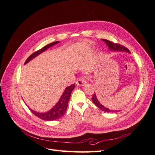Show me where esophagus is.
Returning a JSON list of instances; mask_svg holds the SVG:
<instances>
[{
  "instance_id": "obj_1",
  "label": "esophagus",
  "mask_w": 155,
  "mask_h": 155,
  "mask_svg": "<svg viewBox=\"0 0 155 155\" xmlns=\"http://www.w3.org/2000/svg\"><path fill=\"white\" fill-rule=\"evenodd\" d=\"M86 83V79L84 77H79L76 81V85L78 86H83Z\"/></svg>"
}]
</instances>
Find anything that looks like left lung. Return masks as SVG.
I'll return each instance as SVG.
<instances>
[{"label": "left lung", "mask_w": 155, "mask_h": 155, "mask_svg": "<svg viewBox=\"0 0 155 155\" xmlns=\"http://www.w3.org/2000/svg\"><path fill=\"white\" fill-rule=\"evenodd\" d=\"M103 41H104L105 43H106V45L108 46H109V48H110V50H114V51H127V52H130L129 50L127 48L125 47V46L120 45V44L112 43V42H111L109 40H107V39H103ZM92 100V101H93L94 104L98 108H99V109H100L103 111H105L106 112H116V111L118 112V110H110L109 109H107V108L103 106L100 104V103L98 101L95 94H93Z\"/></svg>", "instance_id": "8db88e82"}]
</instances>
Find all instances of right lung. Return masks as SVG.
<instances>
[{
  "label": "right lung",
  "mask_w": 155,
  "mask_h": 155,
  "mask_svg": "<svg viewBox=\"0 0 155 155\" xmlns=\"http://www.w3.org/2000/svg\"><path fill=\"white\" fill-rule=\"evenodd\" d=\"M59 42V41L53 42V43L46 45L41 49L35 51L34 53H33L31 55L29 56L28 58V59L26 60L25 64H26L33 58H35L37 55H38L41 53L43 52V51H45L46 49L51 47V46H52L53 45L58 43ZM74 87H75V83L72 84V85L68 86V87L65 88L63 95L61 96V97L59 101L57 103V104H56L50 110L45 112V113H39V112L32 110L31 109H30V111L37 117H38V118H39L40 119L45 120V121H53L61 118V117L63 116L65 112H66L67 109L68 103L70 97V95H71V93L74 90Z\"/></svg>",
  "instance_id": "1"
}]
</instances>
